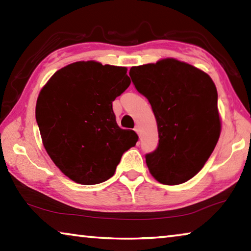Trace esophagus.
Wrapping results in <instances>:
<instances>
[{
  "label": "esophagus",
  "mask_w": 251,
  "mask_h": 251,
  "mask_svg": "<svg viewBox=\"0 0 251 251\" xmlns=\"http://www.w3.org/2000/svg\"><path fill=\"white\" fill-rule=\"evenodd\" d=\"M135 131H136V133H137V134H139V127L138 126H136L135 127V129H134Z\"/></svg>",
  "instance_id": "esophagus-1"
}]
</instances>
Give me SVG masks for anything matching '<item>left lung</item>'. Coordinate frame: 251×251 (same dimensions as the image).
<instances>
[{
  "mask_svg": "<svg viewBox=\"0 0 251 251\" xmlns=\"http://www.w3.org/2000/svg\"><path fill=\"white\" fill-rule=\"evenodd\" d=\"M129 76L151 103L158 128V146L146 155L150 173L165 185L189 180L209 158L222 130L214 82L175 58L133 66Z\"/></svg>",
  "mask_w": 251,
  "mask_h": 251,
  "instance_id": "8db88e82",
  "label": "left lung"
}]
</instances>
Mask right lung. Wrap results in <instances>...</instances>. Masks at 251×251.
I'll return each mask as SVG.
<instances>
[{
	"instance_id": "1",
	"label": "right lung",
	"mask_w": 251,
	"mask_h": 251,
	"mask_svg": "<svg viewBox=\"0 0 251 251\" xmlns=\"http://www.w3.org/2000/svg\"><path fill=\"white\" fill-rule=\"evenodd\" d=\"M127 69L95 61L58 70L42 88L35 117L50 159L82 185L109 179L123 154L136 145L134 130L122 129L113 101L129 86Z\"/></svg>"
}]
</instances>
